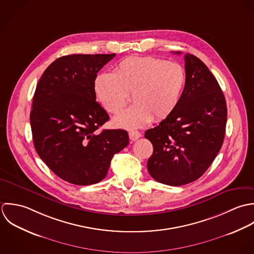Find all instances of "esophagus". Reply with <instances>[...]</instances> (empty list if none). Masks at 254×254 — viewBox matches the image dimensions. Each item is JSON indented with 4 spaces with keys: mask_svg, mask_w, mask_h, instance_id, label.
<instances>
[{
    "mask_svg": "<svg viewBox=\"0 0 254 254\" xmlns=\"http://www.w3.org/2000/svg\"><path fill=\"white\" fill-rule=\"evenodd\" d=\"M128 135H129V139L132 140V141H135L136 139H138L141 136L140 132L137 131V130H130L128 132Z\"/></svg>",
    "mask_w": 254,
    "mask_h": 254,
    "instance_id": "esophagus-1",
    "label": "esophagus"
}]
</instances>
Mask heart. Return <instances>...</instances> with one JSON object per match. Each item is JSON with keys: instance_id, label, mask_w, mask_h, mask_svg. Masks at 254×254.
Listing matches in <instances>:
<instances>
[{"instance_id": "b5f03b06", "label": "heart", "mask_w": 254, "mask_h": 254, "mask_svg": "<svg viewBox=\"0 0 254 254\" xmlns=\"http://www.w3.org/2000/svg\"><path fill=\"white\" fill-rule=\"evenodd\" d=\"M187 74L178 63L153 57H130L122 61L113 73H101L94 92L102 107L111 114L120 113L133 95L134 105L118 115V127L134 128L171 116L181 101Z\"/></svg>"}]
</instances>
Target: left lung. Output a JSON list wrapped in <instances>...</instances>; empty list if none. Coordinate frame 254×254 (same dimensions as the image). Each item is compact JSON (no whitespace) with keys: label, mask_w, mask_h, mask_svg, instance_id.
<instances>
[{"label":"left lung","mask_w":254,"mask_h":254,"mask_svg":"<svg viewBox=\"0 0 254 254\" xmlns=\"http://www.w3.org/2000/svg\"><path fill=\"white\" fill-rule=\"evenodd\" d=\"M185 62L187 81L177 109L145 131L153 145L148 172L173 187L194 182L206 172L222 147L227 123V104L215 76L191 54L185 55Z\"/></svg>","instance_id":"8db88e82"}]
</instances>
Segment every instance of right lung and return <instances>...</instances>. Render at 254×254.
Instances as JSON below:
<instances>
[{"mask_svg":"<svg viewBox=\"0 0 254 254\" xmlns=\"http://www.w3.org/2000/svg\"><path fill=\"white\" fill-rule=\"evenodd\" d=\"M115 56L61 57L36 86L30 113L34 147L53 173L73 185L101 182L113 156L129 142L125 129L98 131L110 117L96 102L94 82Z\"/></svg>","mask_w":254,"mask_h":254,"instance_id":"obj_1","label":"right lung"}]
</instances>
